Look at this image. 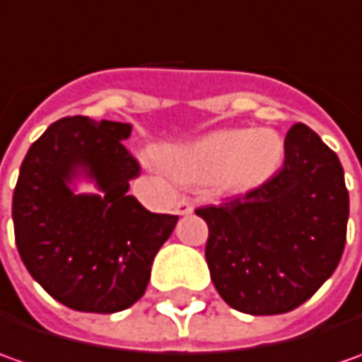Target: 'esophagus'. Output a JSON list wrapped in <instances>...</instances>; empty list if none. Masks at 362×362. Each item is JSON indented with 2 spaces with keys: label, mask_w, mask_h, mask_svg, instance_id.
Segmentation results:
<instances>
[{
  "label": "esophagus",
  "mask_w": 362,
  "mask_h": 362,
  "mask_svg": "<svg viewBox=\"0 0 362 362\" xmlns=\"http://www.w3.org/2000/svg\"><path fill=\"white\" fill-rule=\"evenodd\" d=\"M175 211H177L179 216H189V214L193 211V203L183 197V199H179V202H177V207H175Z\"/></svg>",
  "instance_id": "esophagus-1"
}]
</instances>
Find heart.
<instances>
[{"label":"heart","instance_id":"1","mask_svg":"<svg viewBox=\"0 0 362 362\" xmlns=\"http://www.w3.org/2000/svg\"><path fill=\"white\" fill-rule=\"evenodd\" d=\"M284 141L270 129L216 131L183 146L165 148V169L189 185L243 189L266 181L282 163Z\"/></svg>","mask_w":362,"mask_h":362}]
</instances>
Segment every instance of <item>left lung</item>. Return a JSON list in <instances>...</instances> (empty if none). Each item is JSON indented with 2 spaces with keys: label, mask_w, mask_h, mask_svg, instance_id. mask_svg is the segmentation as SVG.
<instances>
[{
  "label": "left lung",
  "mask_w": 362,
  "mask_h": 362,
  "mask_svg": "<svg viewBox=\"0 0 362 362\" xmlns=\"http://www.w3.org/2000/svg\"><path fill=\"white\" fill-rule=\"evenodd\" d=\"M205 259L219 296L254 316L290 313L327 282L346 242L349 191L337 153L296 122L284 165L230 202L199 207Z\"/></svg>",
  "instance_id": "left-lung-1"
}]
</instances>
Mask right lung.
I'll use <instances>...</instances> for the list:
<instances>
[{
    "instance_id": "right-lung-1",
    "label": "right lung",
    "mask_w": 362,
    "mask_h": 362,
    "mask_svg": "<svg viewBox=\"0 0 362 362\" xmlns=\"http://www.w3.org/2000/svg\"><path fill=\"white\" fill-rule=\"evenodd\" d=\"M129 122L66 117L30 146L13 189V231L21 262L64 306L110 314L145 294L153 259L177 216L151 214L129 181L141 165L122 145ZM82 170L103 191L76 196L68 182Z\"/></svg>"
}]
</instances>
